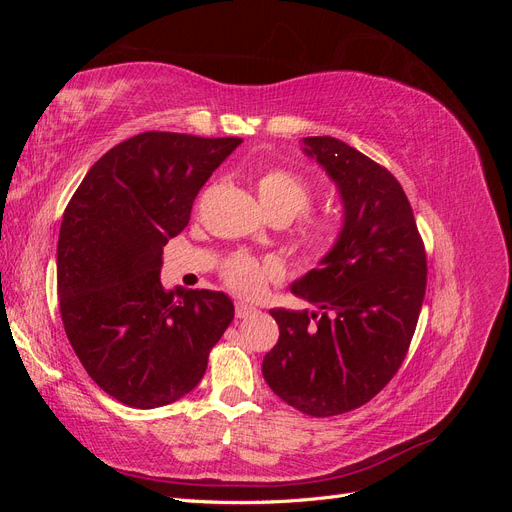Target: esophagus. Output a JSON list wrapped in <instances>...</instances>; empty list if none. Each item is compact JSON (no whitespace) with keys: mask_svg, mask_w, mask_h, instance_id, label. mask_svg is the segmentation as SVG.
Here are the masks:
<instances>
[{"mask_svg":"<svg viewBox=\"0 0 512 512\" xmlns=\"http://www.w3.org/2000/svg\"><path fill=\"white\" fill-rule=\"evenodd\" d=\"M256 312H258V309H256L254 305H247V303H243V301H237V305H235V314H237L239 320L250 318V316H254Z\"/></svg>","mask_w":512,"mask_h":512,"instance_id":"obj_1","label":"esophagus"}]
</instances>
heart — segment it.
<instances>
[{"label": "heart", "instance_id": "heart-1", "mask_svg": "<svg viewBox=\"0 0 512 512\" xmlns=\"http://www.w3.org/2000/svg\"><path fill=\"white\" fill-rule=\"evenodd\" d=\"M254 185L262 207L273 218L288 220L312 203L309 183L284 166H262L254 177ZM297 239L307 254L324 256L333 247L335 224L327 218H320V215H307L297 228ZM277 275H280V265L275 260L243 252L228 256L220 267L224 284L243 297H258Z\"/></svg>", "mask_w": 512, "mask_h": 512}]
</instances>
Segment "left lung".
Masks as SVG:
<instances>
[{"label":"left lung","mask_w":512,"mask_h":512,"mask_svg":"<svg viewBox=\"0 0 512 512\" xmlns=\"http://www.w3.org/2000/svg\"><path fill=\"white\" fill-rule=\"evenodd\" d=\"M344 198L346 220L322 267L292 292L320 312L271 309L280 339L262 376L299 412L365 406L404 363L427 288V254L410 200L389 168L331 136L305 138Z\"/></svg>","instance_id":"1"}]
</instances>
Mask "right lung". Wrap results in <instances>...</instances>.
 Returning a JSON list of instances; mask_svg holds the SVG:
<instances>
[{
    "label": "right lung",
    "mask_w": 512,
    "mask_h": 512,
    "mask_svg": "<svg viewBox=\"0 0 512 512\" xmlns=\"http://www.w3.org/2000/svg\"><path fill=\"white\" fill-rule=\"evenodd\" d=\"M241 138L143 132L89 168L57 243L59 312L89 378L130 408L190 393L235 318L224 292L166 290L162 250Z\"/></svg>",
    "instance_id": "obj_1"
}]
</instances>
